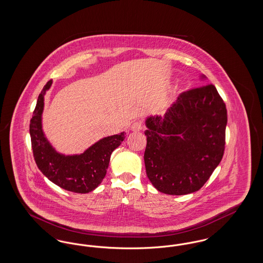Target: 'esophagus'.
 <instances>
[{"label":"esophagus","mask_w":263,"mask_h":263,"mask_svg":"<svg viewBox=\"0 0 263 263\" xmlns=\"http://www.w3.org/2000/svg\"><path fill=\"white\" fill-rule=\"evenodd\" d=\"M131 130L134 131V132H138V131H141L142 130V122L141 121H135L133 122L131 126H130Z\"/></svg>","instance_id":"34e87169"}]
</instances>
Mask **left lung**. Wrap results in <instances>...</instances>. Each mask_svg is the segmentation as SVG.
<instances>
[{
    "label": "left lung",
    "mask_w": 263,
    "mask_h": 263,
    "mask_svg": "<svg viewBox=\"0 0 263 263\" xmlns=\"http://www.w3.org/2000/svg\"><path fill=\"white\" fill-rule=\"evenodd\" d=\"M227 121L212 84L181 92L163 116L149 117L144 160L152 184L170 195L199 190L223 158Z\"/></svg>",
    "instance_id": "8db88e82"
}]
</instances>
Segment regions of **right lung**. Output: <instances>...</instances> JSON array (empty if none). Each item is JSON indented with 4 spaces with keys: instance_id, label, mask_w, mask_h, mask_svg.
I'll use <instances>...</instances> for the list:
<instances>
[{
    "instance_id": "obj_1",
    "label": "right lung",
    "mask_w": 263,
    "mask_h": 263,
    "mask_svg": "<svg viewBox=\"0 0 263 263\" xmlns=\"http://www.w3.org/2000/svg\"><path fill=\"white\" fill-rule=\"evenodd\" d=\"M51 84L50 80L40 92L30 119L29 133L34 161L41 173L56 185L75 193H88L98 187L104 178L111 153L125 139V132L101 139L81 155L66 157L58 154L41 129L44 93Z\"/></svg>"
}]
</instances>
